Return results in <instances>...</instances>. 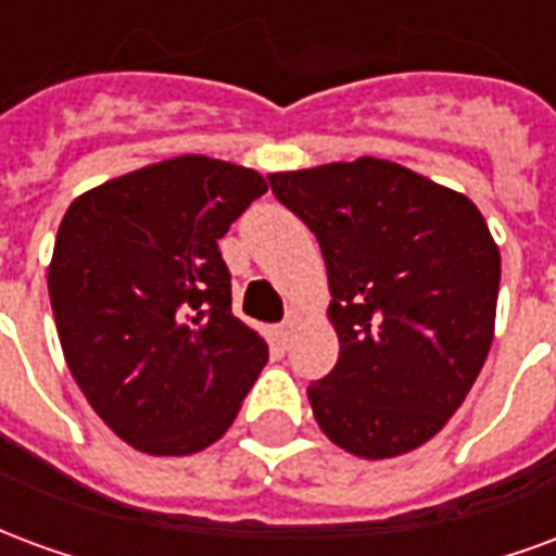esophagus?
<instances>
[{"label": "esophagus", "instance_id": "obj_1", "mask_svg": "<svg viewBox=\"0 0 556 556\" xmlns=\"http://www.w3.org/2000/svg\"><path fill=\"white\" fill-rule=\"evenodd\" d=\"M301 325H303L301 315L291 313L289 318H286V321H282V325L277 327V342H279V345H289L291 339H294V333L301 330Z\"/></svg>", "mask_w": 556, "mask_h": 556}]
</instances>
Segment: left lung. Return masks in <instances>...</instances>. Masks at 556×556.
<instances>
[{"mask_svg": "<svg viewBox=\"0 0 556 556\" xmlns=\"http://www.w3.org/2000/svg\"><path fill=\"white\" fill-rule=\"evenodd\" d=\"M282 205L315 231L339 337L333 372L309 384L339 450L381 462L450 422L489 357L501 250L458 190L381 157L270 172Z\"/></svg>", "mask_w": 556, "mask_h": 556, "instance_id": "1", "label": "left lung"}]
</instances>
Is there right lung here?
<instances>
[{
  "instance_id": "obj_1",
  "label": "right lung",
  "mask_w": 556,
  "mask_h": 556,
  "mask_svg": "<svg viewBox=\"0 0 556 556\" xmlns=\"http://www.w3.org/2000/svg\"><path fill=\"white\" fill-rule=\"evenodd\" d=\"M267 190L255 169L181 154L77 195L59 223L47 289L74 381L148 455L217 443L267 363L231 315L217 241Z\"/></svg>"
}]
</instances>
